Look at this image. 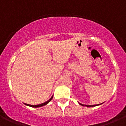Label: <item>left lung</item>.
<instances>
[{
  "instance_id": "1",
  "label": "left lung",
  "mask_w": 126,
  "mask_h": 126,
  "mask_svg": "<svg viewBox=\"0 0 126 126\" xmlns=\"http://www.w3.org/2000/svg\"><path fill=\"white\" fill-rule=\"evenodd\" d=\"M80 105L81 106H87V107H93V106H97V105H100V104H97V105H84V104H81V103H79Z\"/></svg>"
}]
</instances>
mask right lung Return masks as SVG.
Listing matches in <instances>:
<instances>
[{"instance_id": "add662e5", "label": "right lung", "mask_w": 126, "mask_h": 126, "mask_svg": "<svg viewBox=\"0 0 126 126\" xmlns=\"http://www.w3.org/2000/svg\"><path fill=\"white\" fill-rule=\"evenodd\" d=\"M53 96H51V97L50 99H49L48 101H47L45 102V103H42V104H38V105H31V104H25V103H24V104L27 106H29L33 107V108H39V107L47 105V104H48V103L51 101V99H53Z\"/></svg>"}]
</instances>
